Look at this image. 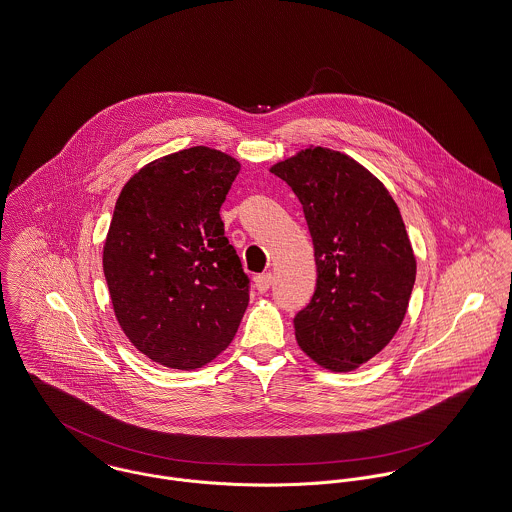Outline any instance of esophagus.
<instances>
[{"label":"esophagus","instance_id":"34e87169","mask_svg":"<svg viewBox=\"0 0 512 512\" xmlns=\"http://www.w3.org/2000/svg\"><path fill=\"white\" fill-rule=\"evenodd\" d=\"M273 284V275L271 273H263V275L255 276V286L259 292H267Z\"/></svg>","mask_w":512,"mask_h":512}]
</instances>
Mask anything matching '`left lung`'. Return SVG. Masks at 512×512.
<instances>
[{
    "label": "left lung",
    "mask_w": 512,
    "mask_h": 512,
    "mask_svg": "<svg viewBox=\"0 0 512 512\" xmlns=\"http://www.w3.org/2000/svg\"><path fill=\"white\" fill-rule=\"evenodd\" d=\"M271 173L302 202L317 284L294 317L300 349L321 368L351 372L394 339L407 314L417 261L384 183L351 156L310 146Z\"/></svg>",
    "instance_id": "8db88e82"
}]
</instances>
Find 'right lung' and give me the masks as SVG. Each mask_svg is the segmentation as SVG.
Wrapping results in <instances>:
<instances>
[{
    "mask_svg": "<svg viewBox=\"0 0 512 512\" xmlns=\"http://www.w3.org/2000/svg\"><path fill=\"white\" fill-rule=\"evenodd\" d=\"M236 158L195 146L134 173L103 245L118 325L150 360L195 370L228 349L249 304V278L224 236L220 206Z\"/></svg>",
    "mask_w": 512,
    "mask_h": 512,
    "instance_id": "add662e5",
    "label": "right lung"
}]
</instances>
